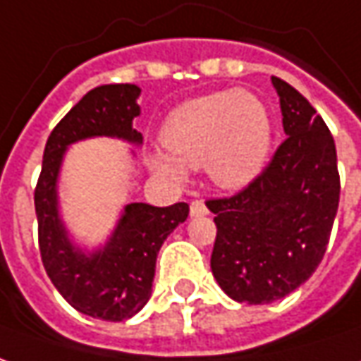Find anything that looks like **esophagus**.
<instances>
[{"instance_id":"1","label":"esophagus","mask_w":361,"mask_h":361,"mask_svg":"<svg viewBox=\"0 0 361 361\" xmlns=\"http://www.w3.org/2000/svg\"><path fill=\"white\" fill-rule=\"evenodd\" d=\"M207 207H205V203L201 200L197 201H191V205H190V215L191 217H203V215H207Z\"/></svg>"}]
</instances>
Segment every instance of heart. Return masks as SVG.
Listing matches in <instances>:
<instances>
[{
  "instance_id": "heart-1",
  "label": "heart",
  "mask_w": 361,
  "mask_h": 361,
  "mask_svg": "<svg viewBox=\"0 0 361 361\" xmlns=\"http://www.w3.org/2000/svg\"><path fill=\"white\" fill-rule=\"evenodd\" d=\"M164 149L146 156L149 170L185 181L201 168L221 190L239 191L261 176L273 146V118L249 90H219L181 102L161 126Z\"/></svg>"
}]
</instances>
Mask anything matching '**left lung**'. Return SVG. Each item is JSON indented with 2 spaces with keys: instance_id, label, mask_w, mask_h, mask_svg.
<instances>
[{
  "instance_id": "left-lung-1",
  "label": "left lung",
  "mask_w": 361,
  "mask_h": 361,
  "mask_svg": "<svg viewBox=\"0 0 361 361\" xmlns=\"http://www.w3.org/2000/svg\"><path fill=\"white\" fill-rule=\"evenodd\" d=\"M271 82L288 138L247 190L207 201L217 225L212 273L223 293L245 304L281 300L312 276L340 201L336 144L324 120L288 82Z\"/></svg>"
}]
</instances>
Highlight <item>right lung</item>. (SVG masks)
<instances>
[{
    "mask_svg": "<svg viewBox=\"0 0 361 361\" xmlns=\"http://www.w3.org/2000/svg\"><path fill=\"white\" fill-rule=\"evenodd\" d=\"M140 92L136 85L88 90L47 140L35 190L39 249L51 283L78 312L110 322L128 320L146 306L158 252L168 235L188 219L190 207L128 203L109 237L88 247L73 235L61 213L59 181L67 149L77 142L114 138L142 146V134L134 128ZM130 154L134 156V149Z\"/></svg>",
    "mask_w": 361,
    "mask_h": 361,
    "instance_id": "1",
    "label": "right lung"
}]
</instances>
